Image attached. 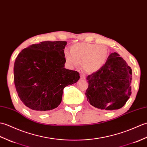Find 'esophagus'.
I'll return each mask as SVG.
<instances>
[{
	"label": "esophagus",
	"mask_w": 147,
	"mask_h": 147,
	"mask_svg": "<svg viewBox=\"0 0 147 147\" xmlns=\"http://www.w3.org/2000/svg\"><path fill=\"white\" fill-rule=\"evenodd\" d=\"M85 79H86V76H85V75H84V74H80V79L84 80Z\"/></svg>",
	"instance_id": "esophagus-1"
}]
</instances>
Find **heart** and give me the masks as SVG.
<instances>
[{
	"instance_id": "heart-1",
	"label": "heart",
	"mask_w": 147,
	"mask_h": 147,
	"mask_svg": "<svg viewBox=\"0 0 147 147\" xmlns=\"http://www.w3.org/2000/svg\"><path fill=\"white\" fill-rule=\"evenodd\" d=\"M108 50L103 45L91 43H77L70 47V51L65 50L64 57L71 67L81 66L87 73L99 70L105 64Z\"/></svg>"
}]
</instances>
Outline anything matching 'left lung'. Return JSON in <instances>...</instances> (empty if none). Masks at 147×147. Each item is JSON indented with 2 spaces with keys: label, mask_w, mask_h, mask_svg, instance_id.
<instances>
[{
  "label": "left lung",
  "mask_w": 147,
  "mask_h": 147,
  "mask_svg": "<svg viewBox=\"0 0 147 147\" xmlns=\"http://www.w3.org/2000/svg\"><path fill=\"white\" fill-rule=\"evenodd\" d=\"M90 105L107 111L121 108L131 94L132 70L118 53H111L99 70L86 77Z\"/></svg>",
  "instance_id": "8db88e82"
}]
</instances>
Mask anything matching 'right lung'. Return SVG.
Instances as JSON below:
<instances>
[{"label":"right lung","instance_id":"obj_1","mask_svg":"<svg viewBox=\"0 0 147 147\" xmlns=\"http://www.w3.org/2000/svg\"><path fill=\"white\" fill-rule=\"evenodd\" d=\"M67 41H43L22 50L14 67V80L18 96L35 111L46 112L61 102L64 88L80 79L77 71L65 68Z\"/></svg>","mask_w":147,"mask_h":147}]
</instances>
